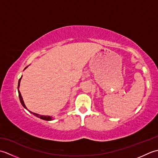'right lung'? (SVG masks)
<instances>
[{"instance_id":"add662e5","label":"right lung","mask_w":158,"mask_h":158,"mask_svg":"<svg viewBox=\"0 0 158 158\" xmlns=\"http://www.w3.org/2000/svg\"><path fill=\"white\" fill-rule=\"evenodd\" d=\"M26 68H27V67H26V68H25L24 69H26ZM22 77H21V78H20V79H19V81H18V94H19V98L20 102H21L22 106H23V107H24V108H25L26 109H27V108H26V105H25L24 102H23V98H22V97L21 93H20V92L19 91V85H20V81H21ZM29 112H30V113H31L32 114H33V115H34L35 116L37 117H39V118L41 119H43V120H46V121H52V120L53 119L52 117L47 116V115H39V114H37V113H32V112H31V111H30V110H29Z\"/></svg>"}]
</instances>
